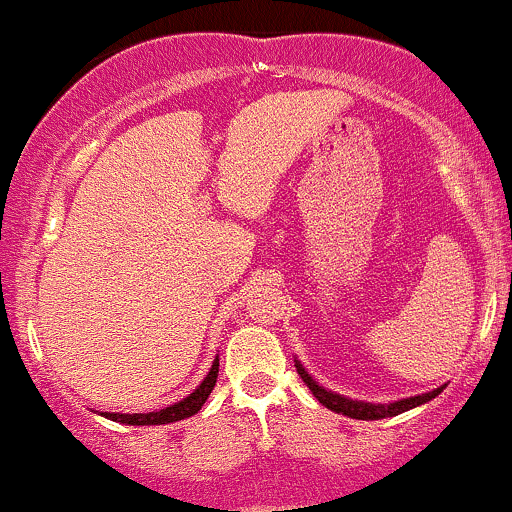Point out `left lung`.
<instances>
[{"label": "left lung", "mask_w": 512, "mask_h": 512, "mask_svg": "<svg viewBox=\"0 0 512 512\" xmlns=\"http://www.w3.org/2000/svg\"><path fill=\"white\" fill-rule=\"evenodd\" d=\"M296 370H298V375L303 378V383L308 385V390L313 392V397L317 399V402L325 404L327 409L337 411V414H344V416H349V419H361V421H378V419H387V416L402 414V411H409V409L419 407V404L431 402V399L438 397L445 387V385L436 387V390L426 392V395L397 399V402H390V404H373V402H358V399H349L344 395H337V392H332V390H325V387L315 383L313 375H310L308 370L301 366V361H296Z\"/></svg>", "instance_id": "left-lung-1"}]
</instances>
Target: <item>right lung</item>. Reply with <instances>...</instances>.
Here are the masks:
<instances>
[{"mask_svg": "<svg viewBox=\"0 0 512 512\" xmlns=\"http://www.w3.org/2000/svg\"><path fill=\"white\" fill-rule=\"evenodd\" d=\"M216 375H219V356L214 358L211 363V370L207 373V378L199 383V387L192 395H187L180 402L170 404L166 409L158 411H149V414H115V411H103L105 419L117 421V424H127V426H161V424H173V421H182L187 416H195L199 409L204 407L207 397L211 395L216 385Z\"/></svg>", "mask_w": 512, "mask_h": 512, "instance_id": "right-lung-1", "label": "right lung"}]
</instances>
